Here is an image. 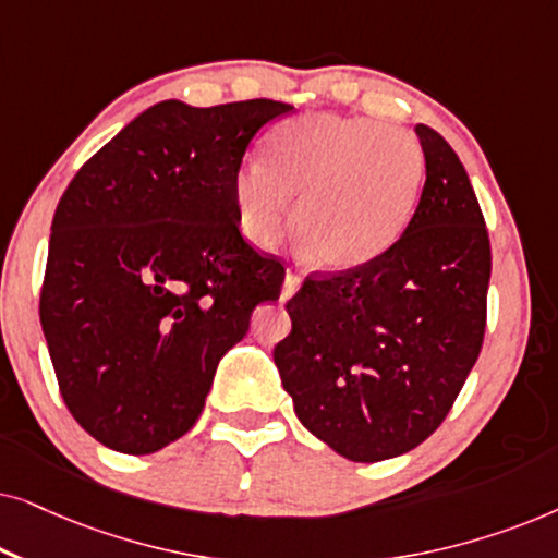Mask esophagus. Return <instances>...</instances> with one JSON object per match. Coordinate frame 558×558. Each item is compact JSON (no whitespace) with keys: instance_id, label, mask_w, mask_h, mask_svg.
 <instances>
[{"instance_id":"esophagus-1","label":"esophagus","mask_w":558,"mask_h":558,"mask_svg":"<svg viewBox=\"0 0 558 558\" xmlns=\"http://www.w3.org/2000/svg\"><path fill=\"white\" fill-rule=\"evenodd\" d=\"M300 284H302V279L296 277V274L287 271V277H284V287H281V302H289V300H292V296L296 294V289H300Z\"/></svg>"}]
</instances>
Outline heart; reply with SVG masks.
Masks as SVG:
<instances>
[{"instance_id":"heart-1","label":"heart","mask_w":558,"mask_h":558,"mask_svg":"<svg viewBox=\"0 0 558 558\" xmlns=\"http://www.w3.org/2000/svg\"><path fill=\"white\" fill-rule=\"evenodd\" d=\"M424 180V151L409 132L340 113H310L266 142V165L233 178L241 233L271 248L292 223L323 271H353L399 241Z\"/></svg>"}]
</instances>
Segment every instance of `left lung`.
Wrapping results in <instances>:
<instances>
[{
	"label": "left lung",
	"mask_w": 558,
	"mask_h": 558,
	"mask_svg": "<svg viewBox=\"0 0 558 558\" xmlns=\"http://www.w3.org/2000/svg\"><path fill=\"white\" fill-rule=\"evenodd\" d=\"M426 182L384 256L307 279L274 348L304 429L353 462L422 445L452 409L485 335L490 241L468 172L445 136L416 124Z\"/></svg>",
	"instance_id": "obj_1"
}]
</instances>
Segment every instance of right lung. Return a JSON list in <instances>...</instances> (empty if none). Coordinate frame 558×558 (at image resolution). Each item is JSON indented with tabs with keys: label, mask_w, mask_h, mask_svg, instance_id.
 I'll use <instances>...</instances> for the list:
<instances>
[{
	"label": "right lung",
	"mask_w": 558,
	"mask_h": 558,
	"mask_svg": "<svg viewBox=\"0 0 558 558\" xmlns=\"http://www.w3.org/2000/svg\"><path fill=\"white\" fill-rule=\"evenodd\" d=\"M292 111L159 101L60 197L40 325L68 411L104 447L151 454L193 429L220 357L279 300L284 269L241 239L233 178L258 129Z\"/></svg>",
	"instance_id": "add662e5"
}]
</instances>
